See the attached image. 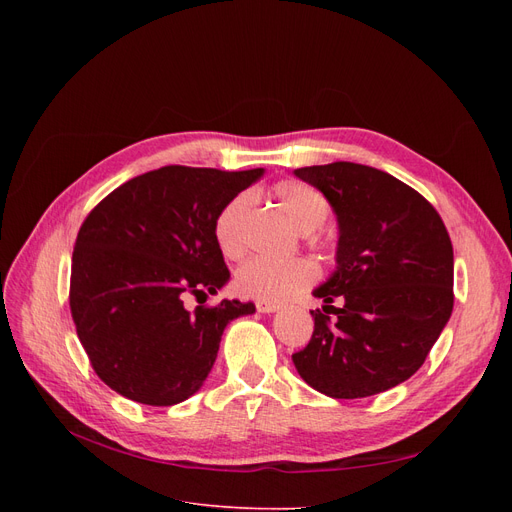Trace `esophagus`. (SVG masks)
<instances>
[{"instance_id": "esophagus-1", "label": "esophagus", "mask_w": 512, "mask_h": 512, "mask_svg": "<svg viewBox=\"0 0 512 512\" xmlns=\"http://www.w3.org/2000/svg\"><path fill=\"white\" fill-rule=\"evenodd\" d=\"M282 305L280 303H271V301H256V309L260 314H273V312H277V309H280Z\"/></svg>"}]
</instances>
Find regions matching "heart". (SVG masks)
Wrapping results in <instances>:
<instances>
[{
    "instance_id": "1",
    "label": "heart",
    "mask_w": 512,
    "mask_h": 512,
    "mask_svg": "<svg viewBox=\"0 0 512 512\" xmlns=\"http://www.w3.org/2000/svg\"><path fill=\"white\" fill-rule=\"evenodd\" d=\"M288 220L299 230H316L329 218V203L312 185L301 181H282L275 185ZM252 209L250 194L232 196L213 222V237L228 260H237L245 252V222ZM318 267L309 258H250L237 269L235 286L245 297L258 301H284L292 294L312 286Z\"/></svg>"
}]
</instances>
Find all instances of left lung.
<instances>
[{
	"instance_id": "1",
	"label": "left lung",
	"mask_w": 512,
	"mask_h": 512,
	"mask_svg": "<svg viewBox=\"0 0 512 512\" xmlns=\"http://www.w3.org/2000/svg\"><path fill=\"white\" fill-rule=\"evenodd\" d=\"M337 215V267L314 297L299 376L333 399L378 395L427 359L453 312V243L431 203L384 170L333 162L297 168ZM333 300H342L339 308Z\"/></svg>"
}]
</instances>
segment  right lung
<instances>
[{
    "mask_svg": "<svg viewBox=\"0 0 512 512\" xmlns=\"http://www.w3.org/2000/svg\"><path fill=\"white\" fill-rule=\"evenodd\" d=\"M265 168L162 166L91 209L74 243L70 312L104 384L145 406L192 397L215 363L230 320L254 303L183 305L230 280L213 222Z\"/></svg>",
    "mask_w": 512,
    "mask_h": 512,
    "instance_id": "obj_1",
    "label": "right lung"
}]
</instances>
